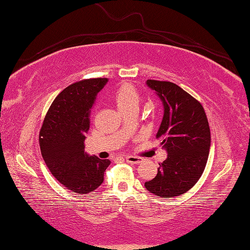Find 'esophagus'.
<instances>
[{"label": "esophagus", "mask_w": 250, "mask_h": 250, "mask_svg": "<svg viewBox=\"0 0 250 250\" xmlns=\"http://www.w3.org/2000/svg\"><path fill=\"white\" fill-rule=\"evenodd\" d=\"M125 159H126V161H127L128 164H133V165L141 164L142 160H143L141 157H136V156H127Z\"/></svg>", "instance_id": "obj_1"}]
</instances>
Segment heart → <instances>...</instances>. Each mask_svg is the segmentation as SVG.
<instances>
[{
	"label": "heart",
	"mask_w": 250,
	"mask_h": 250,
	"mask_svg": "<svg viewBox=\"0 0 250 250\" xmlns=\"http://www.w3.org/2000/svg\"><path fill=\"white\" fill-rule=\"evenodd\" d=\"M112 96L114 102L122 112L133 106H138L139 93L136 87L129 83H123L113 92Z\"/></svg>",
	"instance_id": "heart-1"
}]
</instances>
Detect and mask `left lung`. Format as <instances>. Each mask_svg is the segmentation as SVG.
I'll return each instance as SVG.
<instances>
[{"mask_svg": "<svg viewBox=\"0 0 250 250\" xmlns=\"http://www.w3.org/2000/svg\"><path fill=\"white\" fill-rule=\"evenodd\" d=\"M147 84L164 103L157 138L161 139L168 157L145 187L159 198H174L189 191L207 166L211 146L208 117L202 104L176 83L147 80Z\"/></svg>", "mask_w": 250, "mask_h": 250, "instance_id": "left-lung-1", "label": "left lung"}]
</instances>
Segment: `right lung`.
Masks as SVG:
<instances>
[{"label":"right lung","mask_w":250,"mask_h":250,"mask_svg":"<svg viewBox=\"0 0 250 250\" xmlns=\"http://www.w3.org/2000/svg\"><path fill=\"white\" fill-rule=\"evenodd\" d=\"M108 81L92 78L65 87L51 103L39 132V146L52 176L72 193L87 194L102 185L111 165L84 152L85 133L96 96Z\"/></svg>","instance_id":"obj_1"}]
</instances>
